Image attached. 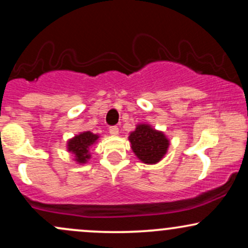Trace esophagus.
<instances>
[{"label":"esophagus","instance_id":"esophagus-1","mask_svg":"<svg viewBox=\"0 0 248 248\" xmlns=\"http://www.w3.org/2000/svg\"><path fill=\"white\" fill-rule=\"evenodd\" d=\"M109 133H110V135L116 136L119 134V128L116 126H110L109 127Z\"/></svg>","mask_w":248,"mask_h":248}]
</instances>
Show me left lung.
Returning a JSON list of instances; mask_svg holds the SVG:
<instances>
[{"label": "left lung", "mask_w": 248, "mask_h": 248, "mask_svg": "<svg viewBox=\"0 0 248 248\" xmlns=\"http://www.w3.org/2000/svg\"><path fill=\"white\" fill-rule=\"evenodd\" d=\"M129 141L133 152L143 163L155 164L166 155L169 141L162 132L153 129L149 124H139L130 133Z\"/></svg>", "instance_id": "8db88e82"}]
</instances>
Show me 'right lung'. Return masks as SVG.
I'll return each mask as SVG.
<instances>
[{
	"instance_id": "obj_1",
	"label": "right lung",
	"mask_w": 248,
	"mask_h": 248,
	"mask_svg": "<svg viewBox=\"0 0 248 248\" xmlns=\"http://www.w3.org/2000/svg\"><path fill=\"white\" fill-rule=\"evenodd\" d=\"M98 135L91 132L81 133L69 141L67 149H69V152L75 154L77 162L85 163L91 157L90 152H88L90 147L98 140Z\"/></svg>"
}]
</instances>
